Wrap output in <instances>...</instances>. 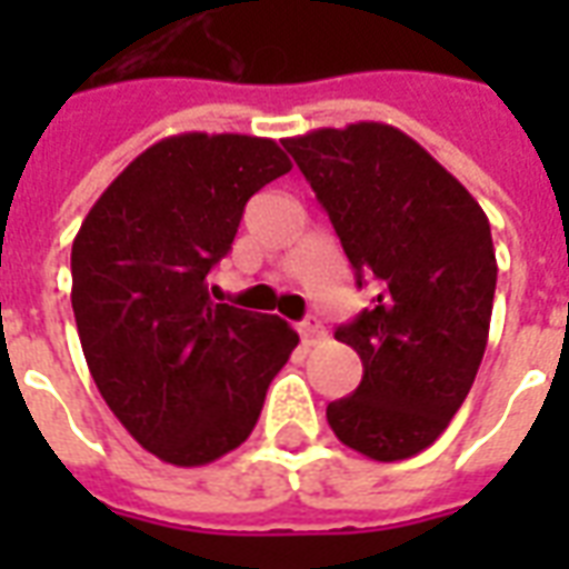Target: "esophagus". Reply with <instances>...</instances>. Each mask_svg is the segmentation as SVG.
Returning a JSON list of instances; mask_svg holds the SVG:
<instances>
[{"label": "esophagus", "mask_w": 569, "mask_h": 569, "mask_svg": "<svg viewBox=\"0 0 569 569\" xmlns=\"http://www.w3.org/2000/svg\"><path fill=\"white\" fill-rule=\"evenodd\" d=\"M298 335H301L305 345H317L320 338H326V329H322V322L317 317H308L305 322H298Z\"/></svg>", "instance_id": "esophagus-1"}]
</instances>
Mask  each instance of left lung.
Returning a JSON list of instances; mask_svg holds the SVG:
<instances>
[{"label":"left lung","mask_w":569,"mask_h":569,"mask_svg":"<svg viewBox=\"0 0 569 569\" xmlns=\"http://www.w3.org/2000/svg\"><path fill=\"white\" fill-rule=\"evenodd\" d=\"M357 271L381 292L335 338L362 381L326 408L347 448L393 463L439 439L485 357L497 289L478 200L402 130L378 121L283 140Z\"/></svg>","instance_id":"8db88e82"}]
</instances>
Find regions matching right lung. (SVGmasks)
<instances>
[{
	"mask_svg": "<svg viewBox=\"0 0 569 569\" xmlns=\"http://www.w3.org/2000/svg\"><path fill=\"white\" fill-rule=\"evenodd\" d=\"M292 170L273 140L179 133L124 167L72 240V310L97 390L146 451L203 466L249 439L298 335L216 305L247 200Z\"/></svg>",
	"mask_w": 569,
	"mask_h": 569,
	"instance_id": "1",
	"label": "right lung"
}]
</instances>
